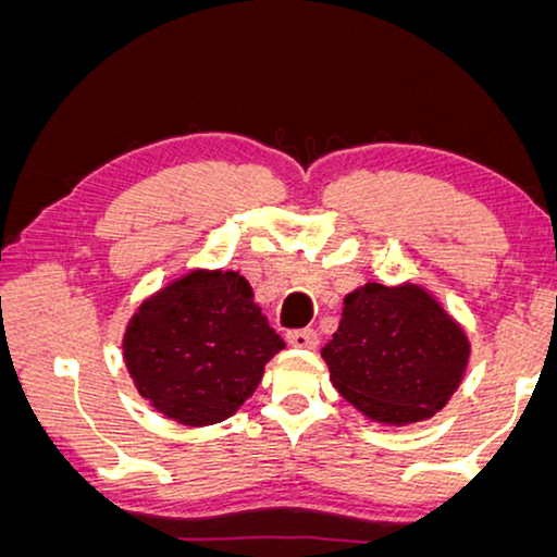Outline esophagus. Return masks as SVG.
<instances>
[{
    "label": "esophagus",
    "mask_w": 557,
    "mask_h": 557,
    "mask_svg": "<svg viewBox=\"0 0 557 557\" xmlns=\"http://www.w3.org/2000/svg\"><path fill=\"white\" fill-rule=\"evenodd\" d=\"M286 339H288V345L299 347V349H314L317 342H319L314 330H294V332L286 334Z\"/></svg>",
    "instance_id": "1"
}]
</instances>
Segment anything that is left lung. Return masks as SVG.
Instances as JSON below:
<instances>
[{
    "label": "left lung",
    "instance_id": "obj_1",
    "mask_svg": "<svg viewBox=\"0 0 557 557\" xmlns=\"http://www.w3.org/2000/svg\"><path fill=\"white\" fill-rule=\"evenodd\" d=\"M469 355L467 330L413 281H368L349 292L337 332L322 347L337 393L383 425H410L446 408Z\"/></svg>",
    "mask_w": 557,
    "mask_h": 557
}]
</instances>
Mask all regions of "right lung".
I'll list each match as a JSON object with an SVG mask.
<instances>
[{
    "label": "right lung",
    "mask_w": 557,
    "mask_h": 557,
    "mask_svg": "<svg viewBox=\"0 0 557 557\" xmlns=\"http://www.w3.org/2000/svg\"><path fill=\"white\" fill-rule=\"evenodd\" d=\"M284 347L246 276L223 269L172 278L136 307L121 339L136 393L193 429L238 413Z\"/></svg>",
    "instance_id": "right-lung-1"
}]
</instances>
